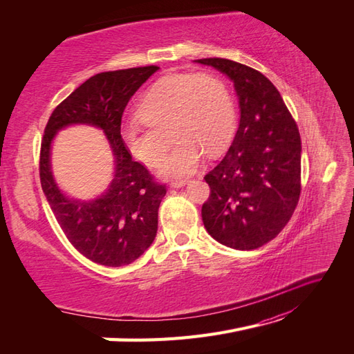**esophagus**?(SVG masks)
I'll return each instance as SVG.
<instances>
[{
	"instance_id": "1",
	"label": "esophagus",
	"mask_w": 354,
	"mask_h": 354,
	"mask_svg": "<svg viewBox=\"0 0 354 354\" xmlns=\"http://www.w3.org/2000/svg\"><path fill=\"white\" fill-rule=\"evenodd\" d=\"M187 178H176V180H171V187H183L187 183Z\"/></svg>"
}]
</instances>
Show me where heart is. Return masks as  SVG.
<instances>
[{
    "label": "heart",
    "mask_w": 354,
    "mask_h": 354,
    "mask_svg": "<svg viewBox=\"0 0 354 354\" xmlns=\"http://www.w3.org/2000/svg\"><path fill=\"white\" fill-rule=\"evenodd\" d=\"M143 121L127 122L121 138L130 153L146 165L160 164L164 176H186L203 152L220 153L234 128V103L227 84L209 72L176 73L153 84L138 104Z\"/></svg>",
    "instance_id": "obj_1"
}]
</instances>
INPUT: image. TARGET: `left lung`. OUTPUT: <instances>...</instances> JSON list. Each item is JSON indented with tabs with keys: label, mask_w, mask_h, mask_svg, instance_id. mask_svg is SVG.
<instances>
[{
	"label": "left lung",
	"mask_w": 354,
	"mask_h": 354,
	"mask_svg": "<svg viewBox=\"0 0 354 354\" xmlns=\"http://www.w3.org/2000/svg\"><path fill=\"white\" fill-rule=\"evenodd\" d=\"M226 73L239 97L236 136L203 177L209 198L202 221L217 242L257 250L281 233L301 194V137L281 93L264 75L229 59H199Z\"/></svg>",
	"instance_id": "obj_1"
}]
</instances>
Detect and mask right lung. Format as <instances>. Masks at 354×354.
<instances>
[{
  "instance_id": "right-lung-1",
  "label": "right lung",
  "mask_w": 354,
  "mask_h": 354,
  "mask_svg": "<svg viewBox=\"0 0 354 354\" xmlns=\"http://www.w3.org/2000/svg\"><path fill=\"white\" fill-rule=\"evenodd\" d=\"M158 69L152 65L94 75L56 106L46 125L39 152L42 192L68 241L93 263L109 267L130 264L156 236L158 208L167 186L133 159L121 138V121L134 93ZM71 123L102 127L115 156V176L110 189L90 203L63 196L49 171L52 137Z\"/></svg>"
}]
</instances>
